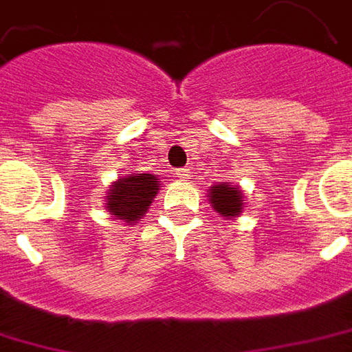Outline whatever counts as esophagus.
<instances>
[{
    "label": "esophagus",
    "mask_w": 352,
    "mask_h": 352,
    "mask_svg": "<svg viewBox=\"0 0 352 352\" xmlns=\"http://www.w3.org/2000/svg\"><path fill=\"white\" fill-rule=\"evenodd\" d=\"M175 175L181 179V181H187L188 177H190V171H188L187 167H181V169H177Z\"/></svg>",
    "instance_id": "esophagus-1"
}]
</instances>
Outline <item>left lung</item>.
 I'll return each instance as SVG.
<instances>
[{"mask_svg": "<svg viewBox=\"0 0 352 352\" xmlns=\"http://www.w3.org/2000/svg\"><path fill=\"white\" fill-rule=\"evenodd\" d=\"M210 204L218 214L226 218H236L243 210V192L228 183L210 187Z\"/></svg>", "mask_w": 352, "mask_h": 352, "instance_id": "obj_1", "label": "left lung"}]
</instances>
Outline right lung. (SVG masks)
Wrapping results in <instances>:
<instances>
[{"mask_svg":"<svg viewBox=\"0 0 352 352\" xmlns=\"http://www.w3.org/2000/svg\"><path fill=\"white\" fill-rule=\"evenodd\" d=\"M157 190L160 181L152 173H132L120 177L109 187L104 208L116 220H122L128 226L136 224V220L148 212V206L152 204Z\"/></svg>","mask_w":352,"mask_h":352,"instance_id":"add662e5","label":"right lung"}]
</instances>
